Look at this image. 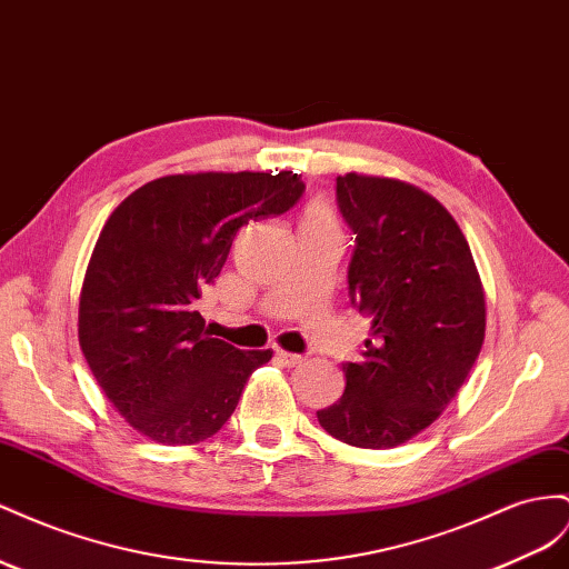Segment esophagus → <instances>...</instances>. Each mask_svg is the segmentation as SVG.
Wrapping results in <instances>:
<instances>
[{"mask_svg":"<svg viewBox=\"0 0 569 569\" xmlns=\"http://www.w3.org/2000/svg\"><path fill=\"white\" fill-rule=\"evenodd\" d=\"M274 359H278L282 366H299L303 361L301 355H291V351H284V349H274Z\"/></svg>","mask_w":569,"mask_h":569,"instance_id":"esophagus-1","label":"esophagus"}]
</instances>
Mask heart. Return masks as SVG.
Returning a JSON list of instances; mask_svg holds the SVG:
<instances>
[{
	"instance_id": "heart-1",
	"label": "heart",
	"mask_w": 569,
	"mask_h": 569,
	"mask_svg": "<svg viewBox=\"0 0 569 569\" xmlns=\"http://www.w3.org/2000/svg\"><path fill=\"white\" fill-rule=\"evenodd\" d=\"M301 224H335V218H332V212L326 206L313 203V206L306 208Z\"/></svg>"
}]
</instances>
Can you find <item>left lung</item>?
I'll return each instance as SVG.
<instances>
[{
  "instance_id": "1",
  "label": "left lung",
  "mask_w": 569,
  "mask_h": 569,
  "mask_svg": "<svg viewBox=\"0 0 569 569\" xmlns=\"http://www.w3.org/2000/svg\"><path fill=\"white\" fill-rule=\"evenodd\" d=\"M337 206L357 234L349 297L371 320L359 363H345V395L316 411L355 448H397L445 411L486 337V295L452 214L413 183L349 172Z\"/></svg>"
}]
</instances>
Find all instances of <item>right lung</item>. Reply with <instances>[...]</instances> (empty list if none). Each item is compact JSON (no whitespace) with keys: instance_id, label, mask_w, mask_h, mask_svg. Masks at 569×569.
I'll return each instance as SVG.
<instances>
[{"instance_id":"1","label":"right lung","mask_w":569,"mask_h":569,"mask_svg":"<svg viewBox=\"0 0 569 569\" xmlns=\"http://www.w3.org/2000/svg\"><path fill=\"white\" fill-rule=\"evenodd\" d=\"M303 193L295 172H198L143 183L104 222L79 301V342L133 431L162 445L208 440L232 417L270 349L210 337L196 311L239 229Z\"/></svg>"}]
</instances>
